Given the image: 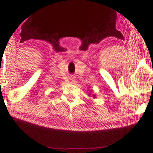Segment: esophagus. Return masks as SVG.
I'll return each instance as SVG.
<instances>
[{"mask_svg": "<svg viewBox=\"0 0 153 153\" xmlns=\"http://www.w3.org/2000/svg\"><path fill=\"white\" fill-rule=\"evenodd\" d=\"M70 80H71V84H74V83H75V79H74V77H71V78L70 79Z\"/></svg>", "mask_w": 153, "mask_h": 153, "instance_id": "1", "label": "esophagus"}]
</instances>
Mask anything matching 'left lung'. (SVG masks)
<instances>
[{"label":"left lung","instance_id":"8db88e82","mask_svg":"<svg viewBox=\"0 0 153 153\" xmlns=\"http://www.w3.org/2000/svg\"><path fill=\"white\" fill-rule=\"evenodd\" d=\"M93 97L94 98V99H95V98H96V96H95V95H94H94H93Z\"/></svg>","mask_w":153,"mask_h":153}]
</instances>
